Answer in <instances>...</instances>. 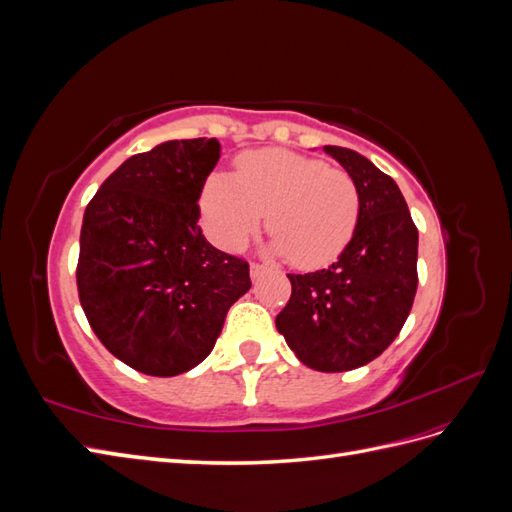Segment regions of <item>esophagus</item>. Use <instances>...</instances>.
I'll list each match as a JSON object with an SVG mask.
<instances>
[{"label": "esophagus", "instance_id": "1", "mask_svg": "<svg viewBox=\"0 0 512 512\" xmlns=\"http://www.w3.org/2000/svg\"><path fill=\"white\" fill-rule=\"evenodd\" d=\"M265 271H267V267L256 265V262H254V265L250 267V275H252V280H254V282H256V280H260V277L265 275Z\"/></svg>", "mask_w": 512, "mask_h": 512}]
</instances>
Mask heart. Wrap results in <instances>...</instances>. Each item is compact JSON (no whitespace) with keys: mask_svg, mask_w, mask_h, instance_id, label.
I'll return each mask as SVG.
<instances>
[{"mask_svg":"<svg viewBox=\"0 0 512 512\" xmlns=\"http://www.w3.org/2000/svg\"><path fill=\"white\" fill-rule=\"evenodd\" d=\"M361 198L342 168L284 149L247 153L237 173H215L203 192L215 243L239 250L267 213L269 252L297 267L327 265L352 239Z\"/></svg>","mask_w":512,"mask_h":512,"instance_id":"heart-1","label":"heart"}]
</instances>
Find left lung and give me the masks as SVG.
<instances>
[{
	"label": "left lung",
	"mask_w": 512,
	"mask_h": 512,
	"mask_svg": "<svg viewBox=\"0 0 512 512\" xmlns=\"http://www.w3.org/2000/svg\"><path fill=\"white\" fill-rule=\"evenodd\" d=\"M359 190L352 239L329 269L288 275L292 294L275 327L316 371H350L391 346L416 294L418 230L404 194L361 153L324 145Z\"/></svg>",
	"instance_id": "obj_1"
}]
</instances>
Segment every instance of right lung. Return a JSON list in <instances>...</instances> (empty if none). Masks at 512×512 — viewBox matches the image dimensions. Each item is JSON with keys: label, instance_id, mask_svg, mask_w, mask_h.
Listing matches in <instances>:
<instances>
[{"label": "right lung", "instance_id": "right-lung-1", "mask_svg": "<svg viewBox=\"0 0 512 512\" xmlns=\"http://www.w3.org/2000/svg\"><path fill=\"white\" fill-rule=\"evenodd\" d=\"M215 138L166 141L128 158L83 215L76 269L83 312L104 348L147 376L203 363L250 265L198 226V200L220 160Z\"/></svg>", "mask_w": 512, "mask_h": 512}]
</instances>
